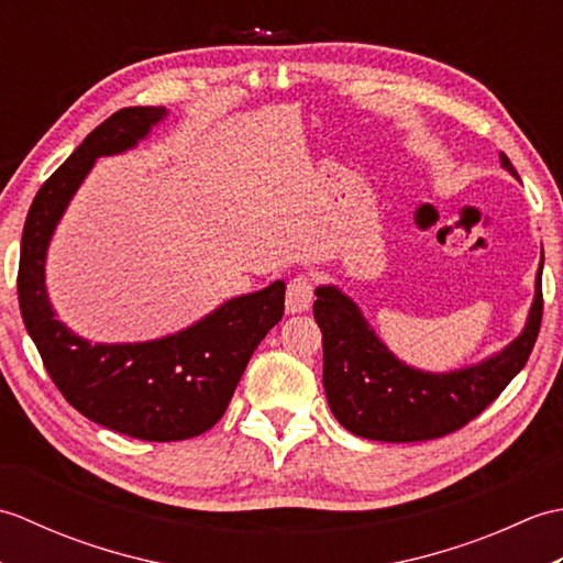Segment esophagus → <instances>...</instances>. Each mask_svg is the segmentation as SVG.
I'll use <instances>...</instances> for the list:
<instances>
[{"label":"esophagus","mask_w":563,"mask_h":563,"mask_svg":"<svg viewBox=\"0 0 563 563\" xmlns=\"http://www.w3.org/2000/svg\"><path fill=\"white\" fill-rule=\"evenodd\" d=\"M314 302V283L309 275H295L285 290V309L290 314H302Z\"/></svg>","instance_id":"1"}]
</instances>
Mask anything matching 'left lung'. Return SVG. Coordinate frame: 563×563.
<instances>
[{"label":"left lung","instance_id":"8db88e82","mask_svg":"<svg viewBox=\"0 0 563 563\" xmlns=\"http://www.w3.org/2000/svg\"><path fill=\"white\" fill-rule=\"evenodd\" d=\"M498 159L518 178L504 152ZM542 266L544 256L518 339L450 373H428L399 361L349 295L336 285H319L314 319L324 343V389L336 421L357 438L379 442L433 440L470 423L528 363L542 324Z\"/></svg>","mask_w":563,"mask_h":563}]
</instances>
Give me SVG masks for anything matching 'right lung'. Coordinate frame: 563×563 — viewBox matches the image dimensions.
<instances>
[{
    "label": "right lung",
    "mask_w": 563,
    "mask_h": 563,
    "mask_svg": "<svg viewBox=\"0 0 563 563\" xmlns=\"http://www.w3.org/2000/svg\"><path fill=\"white\" fill-rule=\"evenodd\" d=\"M166 115L164 106H133L91 130L33 198L19 258L21 317L55 387L89 421L152 442L188 440L218 423L285 309V283L275 280L152 341L91 343L57 319L45 258L59 220L99 157L135 150Z\"/></svg>",
    "instance_id": "obj_1"
}]
</instances>
